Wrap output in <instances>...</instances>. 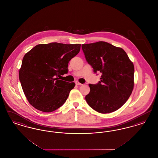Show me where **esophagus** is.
<instances>
[{
    "label": "esophagus",
    "mask_w": 158,
    "mask_h": 158,
    "mask_svg": "<svg viewBox=\"0 0 158 158\" xmlns=\"http://www.w3.org/2000/svg\"><path fill=\"white\" fill-rule=\"evenodd\" d=\"M75 83L76 85H79V86H80V85H82V83H81L79 82L78 81H76Z\"/></svg>",
    "instance_id": "1"
}]
</instances>
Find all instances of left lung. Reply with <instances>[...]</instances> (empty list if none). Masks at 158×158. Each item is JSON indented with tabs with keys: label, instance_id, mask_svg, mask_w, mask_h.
<instances>
[{
	"label": "left lung",
	"instance_id": "left-lung-1",
	"mask_svg": "<svg viewBox=\"0 0 158 158\" xmlns=\"http://www.w3.org/2000/svg\"><path fill=\"white\" fill-rule=\"evenodd\" d=\"M82 48L94 72L102 74L97 84H89L90 92L85 97L88 104L102 114L117 110L133 89V63L123 49L104 41L82 44Z\"/></svg>",
	"mask_w": 158,
	"mask_h": 158
}]
</instances>
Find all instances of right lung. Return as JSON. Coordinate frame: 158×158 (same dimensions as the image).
Masks as SVG:
<instances>
[{
	"label": "right lung",
	"instance_id": "1",
	"mask_svg": "<svg viewBox=\"0 0 158 158\" xmlns=\"http://www.w3.org/2000/svg\"><path fill=\"white\" fill-rule=\"evenodd\" d=\"M81 44L58 43L38 44L27 53L19 78L31 105L50 113L64 104L75 83L60 80L68 73V63L80 51Z\"/></svg>",
	"mask_w": 158,
	"mask_h": 158
}]
</instances>
